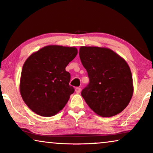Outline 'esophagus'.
<instances>
[{"instance_id":"esophagus-1","label":"esophagus","mask_w":153,"mask_h":153,"mask_svg":"<svg viewBox=\"0 0 153 153\" xmlns=\"http://www.w3.org/2000/svg\"><path fill=\"white\" fill-rule=\"evenodd\" d=\"M75 91H76V93H80V92H81V88L79 87H76V88H75Z\"/></svg>"}]
</instances>
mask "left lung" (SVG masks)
I'll use <instances>...</instances> for the list:
<instances>
[{
  "mask_svg": "<svg viewBox=\"0 0 153 153\" xmlns=\"http://www.w3.org/2000/svg\"><path fill=\"white\" fill-rule=\"evenodd\" d=\"M79 57L90 80L81 91L89 107L102 117L122 112L134 92L132 76L127 62L105 47H81Z\"/></svg>",
  "mask_w": 153,
  "mask_h": 153,
  "instance_id": "8db88e82",
  "label": "left lung"
}]
</instances>
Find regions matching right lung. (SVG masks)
Masks as SVG:
<instances>
[{"mask_svg":"<svg viewBox=\"0 0 153 153\" xmlns=\"http://www.w3.org/2000/svg\"><path fill=\"white\" fill-rule=\"evenodd\" d=\"M76 47L49 45L31 54L23 65L20 93L35 114L50 117L65 106L74 89L65 68L76 57Z\"/></svg>","mask_w":153,"mask_h":153,"instance_id":"obj_1","label":"right lung"}]
</instances>
